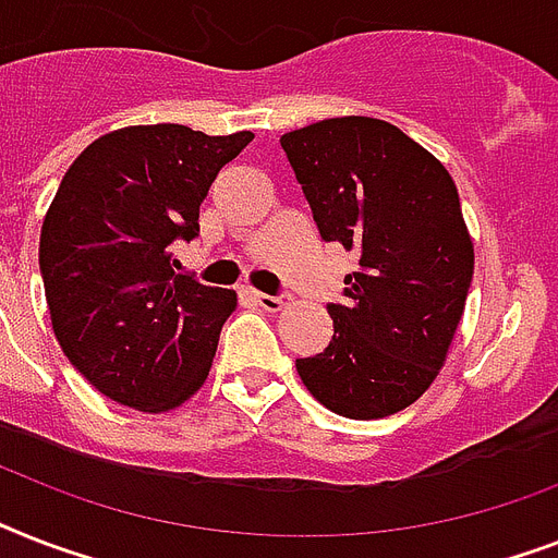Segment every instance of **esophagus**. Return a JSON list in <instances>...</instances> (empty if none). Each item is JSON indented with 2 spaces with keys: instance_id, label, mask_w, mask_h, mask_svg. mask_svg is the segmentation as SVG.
<instances>
[{
  "instance_id": "obj_1",
  "label": "esophagus",
  "mask_w": 558,
  "mask_h": 558,
  "mask_svg": "<svg viewBox=\"0 0 558 558\" xmlns=\"http://www.w3.org/2000/svg\"><path fill=\"white\" fill-rule=\"evenodd\" d=\"M248 298H252L257 306H263V310H269V313H278L280 306H283V298L266 295V292H257V289H248Z\"/></svg>"
}]
</instances>
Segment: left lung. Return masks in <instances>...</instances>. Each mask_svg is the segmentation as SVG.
Listing matches in <instances>:
<instances>
[{"label": "left lung", "mask_w": 558, "mask_h": 558, "mask_svg": "<svg viewBox=\"0 0 558 558\" xmlns=\"http://www.w3.org/2000/svg\"><path fill=\"white\" fill-rule=\"evenodd\" d=\"M318 234L359 257L332 339L298 359L322 405L350 420L408 408L437 379L466 306L475 248L454 179L379 118H327L280 135Z\"/></svg>", "instance_id": "obj_1"}]
</instances>
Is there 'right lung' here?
Instances as JSON below:
<instances>
[{
	"label": "right lung",
	"instance_id": "1",
	"mask_svg": "<svg viewBox=\"0 0 558 558\" xmlns=\"http://www.w3.org/2000/svg\"><path fill=\"white\" fill-rule=\"evenodd\" d=\"M252 133L182 124L100 135L65 170L43 219L39 271L60 348L89 385L135 411H170L208 379L231 289L179 275L210 182Z\"/></svg>",
	"mask_w": 558,
	"mask_h": 558
}]
</instances>
